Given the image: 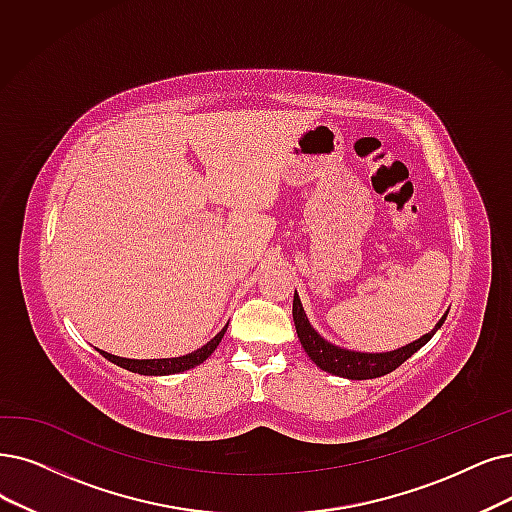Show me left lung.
Segmentation results:
<instances>
[{
    "label": "left lung",
    "mask_w": 512,
    "mask_h": 512,
    "mask_svg": "<svg viewBox=\"0 0 512 512\" xmlns=\"http://www.w3.org/2000/svg\"><path fill=\"white\" fill-rule=\"evenodd\" d=\"M292 315H294V325H296L300 344L306 351V355H309L323 372L340 376V378H351V380H370V378H380L384 374H391L403 361L410 359L416 351H420L422 346L435 336V332L439 330L447 317V315L441 317V321L435 325V330L431 334H426L420 340L407 344V346H403V349H397L393 353H353V351L338 349V346L323 340L313 330L309 319H306V315H304L298 294H294Z\"/></svg>",
    "instance_id": "8db88e82"
}]
</instances>
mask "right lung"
<instances>
[{"label":"right lung","mask_w":512,"mask_h":512,"mask_svg":"<svg viewBox=\"0 0 512 512\" xmlns=\"http://www.w3.org/2000/svg\"><path fill=\"white\" fill-rule=\"evenodd\" d=\"M224 332H227V327H222V330L208 344H203L201 349H197L189 355L174 357V359H124V357L109 355L105 351H100V355L109 359L111 363H117L119 367H124V370H130V372H136V374H142V376H168V374H178V372L191 370V367L206 361L216 351V346L220 344Z\"/></svg>","instance_id":"obj_1"}]
</instances>
